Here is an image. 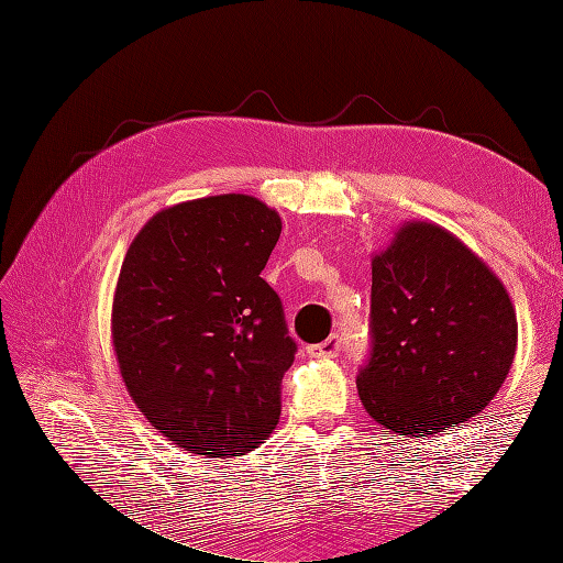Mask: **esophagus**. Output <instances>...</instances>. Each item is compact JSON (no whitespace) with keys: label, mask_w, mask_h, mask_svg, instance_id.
Here are the masks:
<instances>
[{"label":"esophagus","mask_w":563,"mask_h":563,"mask_svg":"<svg viewBox=\"0 0 563 563\" xmlns=\"http://www.w3.org/2000/svg\"><path fill=\"white\" fill-rule=\"evenodd\" d=\"M340 350H343V338L340 335H331L329 340H323V343L308 347V352L312 356H319V360H333V356L340 354Z\"/></svg>","instance_id":"1"}]
</instances>
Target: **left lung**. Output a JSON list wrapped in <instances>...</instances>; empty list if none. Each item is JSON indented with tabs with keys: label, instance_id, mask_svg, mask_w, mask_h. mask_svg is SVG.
Segmentation results:
<instances>
[{
	"label": "left lung",
	"instance_id": "8db88e82",
	"mask_svg": "<svg viewBox=\"0 0 563 563\" xmlns=\"http://www.w3.org/2000/svg\"><path fill=\"white\" fill-rule=\"evenodd\" d=\"M371 350L356 387L395 434L428 437L474 418L517 352L500 279L444 228L408 223L373 258Z\"/></svg>",
	"mask_w": 563,
	"mask_h": 563
}]
</instances>
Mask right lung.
<instances>
[{
	"label": "right lung",
	"mask_w": 563,
	"mask_h": 563,
	"mask_svg": "<svg viewBox=\"0 0 563 563\" xmlns=\"http://www.w3.org/2000/svg\"><path fill=\"white\" fill-rule=\"evenodd\" d=\"M282 234L249 195L178 203L139 232L119 272L112 340L152 428L199 455H242L277 428L294 364L284 305L261 272Z\"/></svg>",
	"instance_id": "right-lung-1"
}]
</instances>
